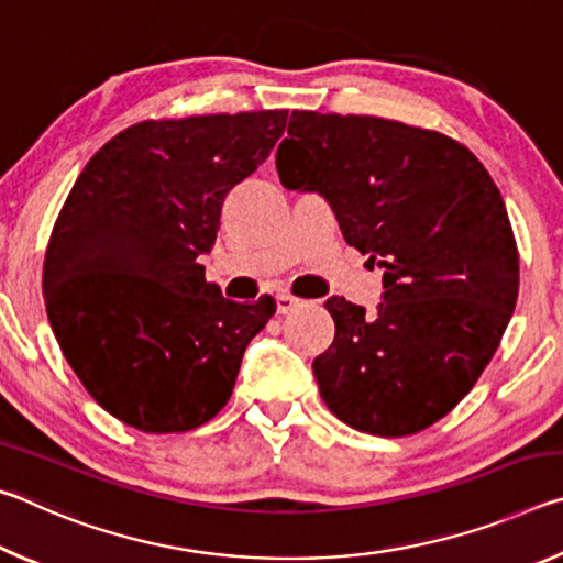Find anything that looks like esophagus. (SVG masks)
Returning <instances> with one entry per match:
<instances>
[{
	"instance_id": "1",
	"label": "esophagus",
	"mask_w": 563,
	"mask_h": 563,
	"mask_svg": "<svg viewBox=\"0 0 563 563\" xmlns=\"http://www.w3.org/2000/svg\"><path fill=\"white\" fill-rule=\"evenodd\" d=\"M275 305H278L280 316H288V312L295 308V305H300V298H295V295H290V292H278V298H275Z\"/></svg>"
}]
</instances>
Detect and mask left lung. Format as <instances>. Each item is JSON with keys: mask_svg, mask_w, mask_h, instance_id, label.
Returning a JSON list of instances; mask_svg holds the SVG:
<instances>
[{"mask_svg": "<svg viewBox=\"0 0 563 563\" xmlns=\"http://www.w3.org/2000/svg\"><path fill=\"white\" fill-rule=\"evenodd\" d=\"M275 166L320 194L383 275L367 312L330 298L335 340L312 362L330 412L405 437L460 405L489 365L519 295V253L487 168L444 133L377 117L292 111Z\"/></svg>", "mask_w": 563, "mask_h": 563, "instance_id": "left-lung-1", "label": "left lung"}]
</instances>
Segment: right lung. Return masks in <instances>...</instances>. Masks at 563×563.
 <instances>
[{
  "mask_svg": "<svg viewBox=\"0 0 563 563\" xmlns=\"http://www.w3.org/2000/svg\"><path fill=\"white\" fill-rule=\"evenodd\" d=\"M288 111L141 121L76 178L46 245L42 290L87 393L141 432H188L231 399L271 295L225 300L211 253L228 190L271 156Z\"/></svg>",
  "mask_w": 563,
  "mask_h": 563,
  "instance_id": "obj_1",
  "label": "right lung"
}]
</instances>
